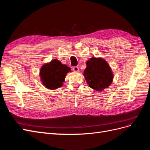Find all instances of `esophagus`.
I'll list each match as a JSON object with an SVG mask.
<instances>
[{
	"instance_id": "esophagus-1",
	"label": "esophagus",
	"mask_w": 150,
	"mask_h": 150,
	"mask_svg": "<svg viewBox=\"0 0 150 150\" xmlns=\"http://www.w3.org/2000/svg\"><path fill=\"white\" fill-rule=\"evenodd\" d=\"M72 69H73V71L74 72H79V67L78 66L73 67H72Z\"/></svg>"
}]
</instances>
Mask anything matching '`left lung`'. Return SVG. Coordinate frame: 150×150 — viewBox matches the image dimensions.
Instances as JSON below:
<instances>
[{"label":"left lung","mask_w":150,"mask_h":150,"mask_svg":"<svg viewBox=\"0 0 150 150\" xmlns=\"http://www.w3.org/2000/svg\"><path fill=\"white\" fill-rule=\"evenodd\" d=\"M83 75L89 86L97 91L108 88L113 81L111 68L102 57H91L86 61Z\"/></svg>","instance_id":"obj_1"}]
</instances>
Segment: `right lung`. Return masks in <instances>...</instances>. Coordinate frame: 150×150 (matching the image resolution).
Listing matches in <instances>:
<instances>
[{"instance_id":"1","label":"right lung","mask_w":150,"mask_h":150,"mask_svg":"<svg viewBox=\"0 0 150 150\" xmlns=\"http://www.w3.org/2000/svg\"><path fill=\"white\" fill-rule=\"evenodd\" d=\"M69 72H71L69 67L62 64L57 59H54L42 66L39 76L45 87L54 90L62 86L66 74Z\"/></svg>"}]
</instances>
